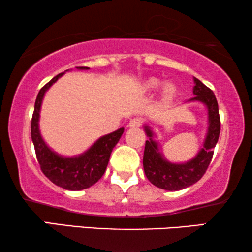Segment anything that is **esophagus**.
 <instances>
[{
	"label": "esophagus",
	"mask_w": 252,
	"mask_h": 252,
	"mask_svg": "<svg viewBox=\"0 0 252 252\" xmlns=\"http://www.w3.org/2000/svg\"><path fill=\"white\" fill-rule=\"evenodd\" d=\"M129 127H141L142 126V119L141 118H133L128 124Z\"/></svg>",
	"instance_id": "obj_1"
}]
</instances>
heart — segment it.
I'll return each instance as SVG.
<instances>
[{"label": "heart", "instance_id": "1", "mask_svg": "<svg viewBox=\"0 0 252 252\" xmlns=\"http://www.w3.org/2000/svg\"><path fill=\"white\" fill-rule=\"evenodd\" d=\"M158 86H159V82H158L157 80H155V79H153V80H149L146 84L147 89H150V91H153V89H156ZM174 92H175V87L173 85L167 84V85L164 86L163 94H164L165 97H167V98L171 97V96L174 94Z\"/></svg>", "mask_w": 252, "mask_h": 252}]
</instances>
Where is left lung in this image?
Instances as JSON below:
<instances>
[{"mask_svg":"<svg viewBox=\"0 0 252 252\" xmlns=\"http://www.w3.org/2000/svg\"><path fill=\"white\" fill-rule=\"evenodd\" d=\"M194 97L190 101L204 103L209 111V129L204 147L194 159L185 164H172L165 160L158 150L157 143L153 140V132L144 127L149 140L146 141L143 154V168L148 180L158 188L165 190H180L194 185L201 179L211 163L213 151L220 134V116L218 102L213 92L194 78Z\"/></svg>","mask_w":252,"mask_h":252,"instance_id":"1","label":"left lung"}]
</instances>
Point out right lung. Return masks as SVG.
<instances>
[{"label":"right lung","mask_w":252,"mask_h":252,"mask_svg":"<svg viewBox=\"0 0 252 252\" xmlns=\"http://www.w3.org/2000/svg\"><path fill=\"white\" fill-rule=\"evenodd\" d=\"M78 68L87 70L88 67L79 66ZM63 74L64 72L56 75L40 89L34 105L31 135L35 149L36 159L43 174L58 187L67 190H81L96 184L104 174L110 155L118 143L120 136L123 135L124 128H119L116 132L102 136L93 144L91 149L78 157H62L51 151L44 143L39 130L40 109L44 93Z\"/></svg>","instance_id":"1"}]
</instances>
